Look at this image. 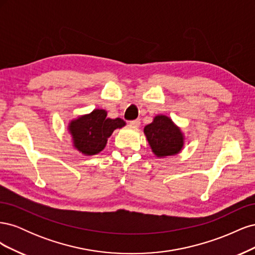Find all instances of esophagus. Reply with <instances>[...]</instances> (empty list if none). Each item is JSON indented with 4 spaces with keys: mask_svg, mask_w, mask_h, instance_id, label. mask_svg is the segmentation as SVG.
I'll use <instances>...</instances> for the list:
<instances>
[{
    "mask_svg": "<svg viewBox=\"0 0 255 255\" xmlns=\"http://www.w3.org/2000/svg\"><path fill=\"white\" fill-rule=\"evenodd\" d=\"M129 125L135 127V128H138V127L140 126V120L139 119H136V120H133V121H129Z\"/></svg>",
    "mask_w": 255,
    "mask_h": 255,
    "instance_id": "1",
    "label": "esophagus"
}]
</instances>
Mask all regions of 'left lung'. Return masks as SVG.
I'll use <instances>...</instances> for the list:
<instances>
[{"label": "left lung", "mask_w": 255, "mask_h": 255, "mask_svg": "<svg viewBox=\"0 0 255 255\" xmlns=\"http://www.w3.org/2000/svg\"><path fill=\"white\" fill-rule=\"evenodd\" d=\"M143 133L153 154L158 158L176 155L184 148V133L168 116H155L150 125L144 127Z\"/></svg>", "instance_id": "left-lung-1"}]
</instances>
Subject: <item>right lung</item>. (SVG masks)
<instances>
[{
	"label": "right lung",
	"mask_w": 255,
	"mask_h": 255,
	"mask_svg": "<svg viewBox=\"0 0 255 255\" xmlns=\"http://www.w3.org/2000/svg\"><path fill=\"white\" fill-rule=\"evenodd\" d=\"M105 110H94L91 113L79 116L68 125L72 144L83 155H96L104 150L107 139L115 129L126 127L121 118H107Z\"/></svg>",
	"instance_id": "add662e5"
}]
</instances>
